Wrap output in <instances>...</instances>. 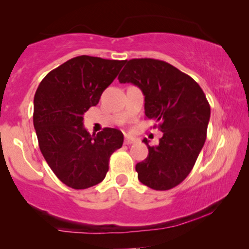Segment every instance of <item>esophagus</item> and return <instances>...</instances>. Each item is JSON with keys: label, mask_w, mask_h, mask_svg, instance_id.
Wrapping results in <instances>:
<instances>
[{"label": "esophagus", "mask_w": 249, "mask_h": 249, "mask_svg": "<svg viewBox=\"0 0 249 249\" xmlns=\"http://www.w3.org/2000/svg\"><path fill=\"white\" fill-rule=\"evenodd\" d=\"M135 142H136V138L130 137V136H126L125 141H124V144L125 145H132V144H134Z\"/></svg>", "instance_id": "34e87169"}]
</instances>
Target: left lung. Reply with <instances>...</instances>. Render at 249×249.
<instances>
[{
    "instance_id": "obj_1",
    "label": "left lung",
    "mask_w": 249,
    "mask_h": 249,
    "mask_svg": "<svg viewBox=\"0 0 249 249\" xmlns=\"http://www.w3.org/2000/svg\"><path fill=\"white\" fill-rule=\"evenodd\" d=\"M121 83H133L145 95V115L163 133L157 146L136 165L138 180L154 190H169L190 174L206 140L211 108L190 75L157 59L126 60Z\"/></svg>"
}]
</instances>
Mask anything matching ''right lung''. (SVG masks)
<instances>
[{
    "label": "right lung",
    "instance_id": "right-lung-1",
    "mask_svg": "<svg viewBox=\"0 0 249 249\" xmlns=\"http://www.w3.org/2000/svg\"><path fill=\"white\" fill-rule=\"evenodd\" d=\"M126 60L74 57L46 75L34 98V127L41 154L58 179L72 189L100 183L111 155L123 145L116 128L96 135L83 126V114L99 103L103 91Z\"/></svg>",
    "mask_w": 249,
    "mask_h": 249
}]
</instances>
